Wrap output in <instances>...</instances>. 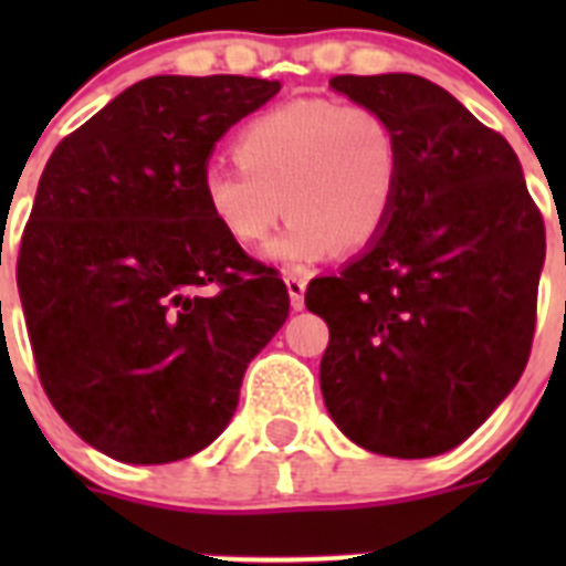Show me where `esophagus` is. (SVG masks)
<instances>
[{"mask_svg":"<svg viewBox=\"0 0 566 566\" xmlns=\"http://www.w3.org/2000/svg\"><path fill=\"white\" fill-rule=\"evenodd\" d=\"M286 289H289V297H292V308H303L306 306V286H308V280L303 277V274L297 272H286Z\"/></svg>","mask_w":566,"mask_h":566,"instance_id":"obj_1","label":"esophagus"}]
</instances>
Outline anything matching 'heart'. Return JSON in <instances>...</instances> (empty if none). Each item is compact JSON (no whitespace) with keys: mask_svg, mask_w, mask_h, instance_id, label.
Listing matches in <instances>:
<instances>
[{"mask_svg":"<svg viewBox=\"0 0 566 566\" xmlns=\"http://www.w3.org/2000/svg\"><path fill=\"white\" fill-rule=\"evenodd\" d=\"M238 167H209L203 207L238 247H260L283 214L269 254L308 266L334 247H368L382 232L399 187L397 133L368 107L297 98L258 115L234 138Z\"/></svg>","mask_w":566,"mask_h":566,"instance_id":"b5f03b06","label":"heart"}]
</instances>
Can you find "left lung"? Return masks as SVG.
Here are the masks:
<instances>
[{"mask_svg": "<svg viewBox=\"0 0 566 566\" xmlns=\"http://www.w3.org/2000/svg\"><path fill=\"white\" fill-rule=\"evenodd\" d=\"M397 133L402 169L371 249L306 289L328 323L323 399L382 457L451 451L522 377L536 332L544 218L504 135L411 73L334 76Z\"/></svg>", "mask_w": 566, "mask_h": 566, "instance_id": "1", "label": "left lung"}]
</instances>
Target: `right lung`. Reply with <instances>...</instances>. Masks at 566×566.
Returning <instances> with one entry per match:
<instances>
[{"label":"right lung","mask_w":566,"mask_h":566,"mask_svg":"<svg viewBox=\"0 0 566 566\" xmlns=\"http://www.w3.org/2000/svg\"><path fill=\"white\" fill-rule=\"evenodd\" d=\"M280 90L249 76H153L50 155L17 283L39 382L93 448L129 464L203 451L243 371L289 317L277 269L209 218L218 138Z\"/></svg>","instance_id":"right-lung-1"}]
</instances>
